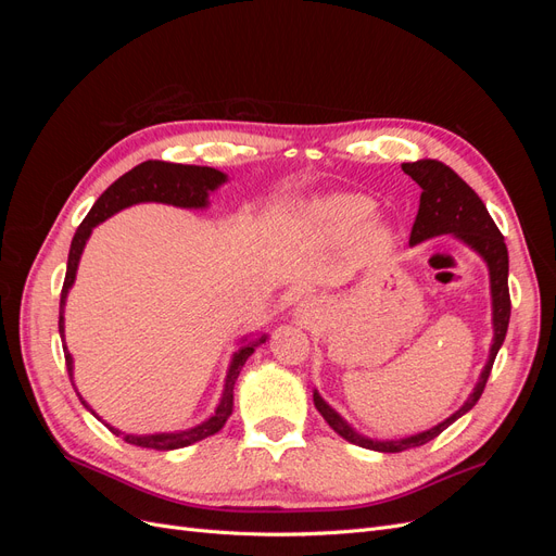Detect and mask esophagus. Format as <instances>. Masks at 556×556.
I'll list each match as a JSON object with an SVG mask.
<instances>
[{"mask_svg":"<svg viewBox=\"0 0 556 556\" xmlns=\"http://www.w3.org/2000/svg\"><path fill=\"white\" fill-rule=\"evenodd\" d=\"M294 315H296L299 319H304V323H313V319L319 315V301H317L313 294L301 296V299L296 301Z\"/></svg>","mask_w":556,"mask_h":556,"instance_id":"esophagus-1","label":"esophagus"}]
</instances>
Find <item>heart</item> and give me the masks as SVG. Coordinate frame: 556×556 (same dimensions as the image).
<instances>
[{
    "label": "heart",
    "instance_id": "obj_1",
    "mask_svg": "<svg viewBox=\"0 0 556 556\" xmlns=\"http://www.w3.org/2000/svg\"><path fill=\"white\" fill-rule=\"evenodd\" d=\"M374 211V199L364 194H331L311 206V223L329 241H345L366 227ZM364 239L371 248H382L390 241V231L382 225H368Z\"/></svg>",
    "mask_w": 556,
    "mask_h": 556
}]
</instances>
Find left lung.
I'll list each match as a JSON object with an SVG mask.
<instances>
[{
	"instance_id": "left-lung-1",
	"label": "left lung",
	"mask_w": 556,
	"mask_h": 556,
	"mask_svg": "<svg viewBox=\"0 0 556 556\" xmlns=\"http://www.w3.org/2000/svg\"><path fill=\"white\" fill-rule=\"evenodd\" d=\"M403 174H408L419 188H422V194H419V211L415 217V225L410 231V245L422 243L427 239L441 237V233H450V237L459 239L464 245H468L473 252L484 260L486 268H490V292H492V327H494V339L490 348V359H486L482 374L473 387V392L468 394L464 401V406L459 410H454L447 419L439 422L435 427L408 435V439H399V441H374L366 439V435L357 433L352 429L345 419L336 413L329 403L319 396L317 390H313V403L327 419V425L343 435L348 443H355L366 450H376V452H403L410 447H419L429 441H433L435 435L445 431L452 422H457L462 415H466L470 408L476 406L478 399L484 392L486 378L492 374L494 359L498 355V350L506 341V331L510 323V292H508V248L506 241H503L498 227L494 225L492 215L486 213V206L482 204V199L468 188V185L454 174L447 164L439 160H417V162H406L401 164Z\"/></svg>"
}]
</instances>
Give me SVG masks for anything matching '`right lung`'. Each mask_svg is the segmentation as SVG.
<instances>
[{
    "mask_svg": "<svg viewBox=\"0 0 556 556\" xmlns=\"http://www.w3.org/2000/svg\"><path fill=\"white\" fill-rule=\"evenodd\" d=\"M227 182V174L211 169V166H194V164H172V162H160V160H148L139 166H134L131 172H127L125 176L117 178L111 188L94 201V206L90 208L86 220L80 223V227L74 233V241L70 248V260H66V276H64V285H62V294H60V336L64 339V306H66V294H70L72 285L76 280V271H78V262L83 255V248H86L92 229L109 220L111 215H115L117 211L129 208L134 204H146V201H157V204H169V206H178V208H206L208 206V194L215 192L220 185ZM268 336H243L239 341V350L231 355L229 368H227V378H225V387H223V396L220 403H217L215 413L204 419V422L185 429V431H169V433H125L121 429H115L111 425H106L115 435H121L125 443L139 445V447H150V450H178V447H188L197 441H204L208 435L217 433L225 422L229 419L231 410H233V384H237V378L241 374L243 364L248 362V357L255 352L257 345L266 343ZM64 348V359H66V371H70L72 384H74V357L72 352L66 350V343H62ZM76 390V387H74ZM78 394V392H76ZM80 403L86 406L97 419L99 417L90 406L88 401L78 394Z\"/></svg>",
    "mask_w": 556,
    "mask_h": 556,
    "instance_id": "obj_1",
    "label": "right lung"
}]
</instances>
